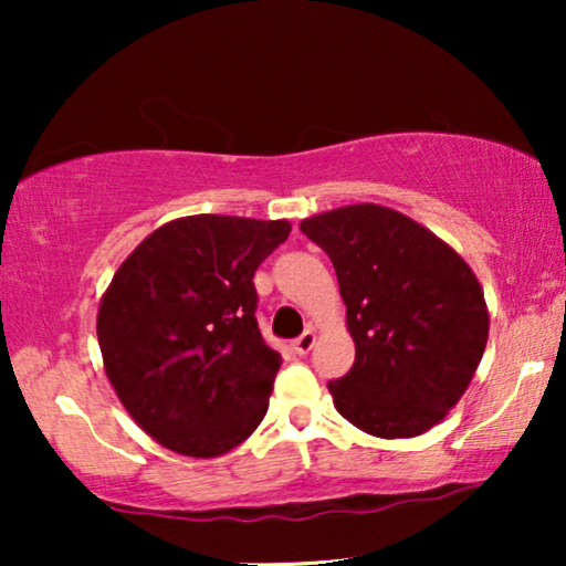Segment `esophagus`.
<instances>
[{
    "instance_id": "1",
    "label": "esophagus",
    "mask_w": 566,
    "mask_h": 566,
    "mask_svg": "<svg viewBox=\"0 0 566 566\" xmlns=\"http://www.w3.org/2000/svg\"><path fill=\"white\" fill-rule=\"evenodd\" d=\"M314 343H316V332L314 329H306L304 335L293 339V350H296L298 355H306L314 347Z\"/></svg>"
}]
</instances>
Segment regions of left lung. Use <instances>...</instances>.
Here are the masks:
<instances>
[{
	"mask_svg": "<svg viewBox=\"0 0 566 566\" xmlns=\"http://www.w3.org/2000/svg\"><path fill=\"white\" fill-rule=\"evenodd\" d=\"M329 254L350 374L329 384L337 412L376 438H415L459 405L490 337L484 291L467 260L394 208L355 203L301 221Z\"/></svg>",
	"mask_w": 566,
	"mask_h": 566,
	"instance_id": "obj_1",
	"label": "left lung"
}]
</instances>
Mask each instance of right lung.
I'll return each instance as SVG.
<instances>
[{"label": "right lung", "instance_id": "add662e5", "mask_svg": "<svg viewBox=\"0 0 566 566\" xmlns=\"http://www.w3.org/2000/svg\"><path fill=\"white\" fill-rule=\"evenodd\" d=\"M289 234L285 219L182 216L115 270L97 308L105 376L159 446L216 459L258 430L281 355L258 329L252 277Z\"/></svg>", "mask_w": 566, "mask_h": 566}]
</instances>
